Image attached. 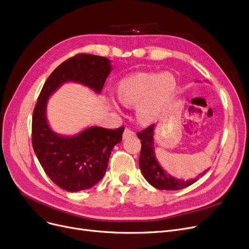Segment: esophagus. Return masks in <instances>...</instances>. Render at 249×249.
<instances>
[{
  "label": "esophagus",
  "mask_w": 249,
  "mask_h": 249,
  "mask_svg": "<svg viewBox=\"0 0 249 249\" xmlns=\"http://www.w3.org/2000/svg\"><path fill=\"white\" fill-rule=\"evenodd\" d=\"M134 135H135V133H134L132 130H130V129L126 128L124 133H123V139H127L128 137H131V136H134Z\"/></svg>",
  "instance_id": "1"
}]
</instances>
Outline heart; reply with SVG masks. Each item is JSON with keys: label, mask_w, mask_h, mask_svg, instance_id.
Instances as JSON below:
<instances>
[{"label": "heart", "mask_w": 249, "mask_h": 249, "mask_svg": "<svg viewBox=\"0 0 249 249\" xmlns=\"http://www.w3.org/2000/svg\"><path fill=\"white\" fill-rule=\"evenodd\" d=\"M177 91V80L171 73H138L118 83L117 98L125 107H134L137 120L143 125L157 122L172 103ZM111 106H118L111 101Z\"/></svg>", "instance_id": "obj_1"}]
</instances>
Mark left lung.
Listing matches in <instances>:
<instances>
[{"mask_svg": "<svg viewBox=\"0 0 249 249\" xmlns=\"http://www.w3.org/2000/svg\"><path fill=\"white\" fill-rule=\"evenodd\" d=\"M200 82V81H196ZM155 125H151L142 132H139L137 136L142 139V150L139 156V168L143 177L149 183L160 190H179L185 188L194 182L197 178L190 180H183L175 178L161 167L156 158L154 136H155Z\"/></svg>", "mask_w": 249, "mask_h": 249, "instance_id": "8db88e82", "label": "left lung"}]
</instances>
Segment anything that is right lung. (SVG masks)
Instances as JSON below:
<instances>
[{
  "mask_svg": "<svg viewBox=\"0 0 249 249\" xmlns=\"http://www.w3.org/2000/svg\"><path fill=\"white\" fill-rule=\"evenodd\" d=\"M105 57L80 53L58 66L44 84L32 115V146L50 179L62 189L77 192L91 188L104 177L111 151L120 143L124 127L110 130L86 127L73 135L53 130L47 117L49 99L65 83L86 86L101 93L113 67Z\"/></svg>",
  "mask_w": 249,
  "mask_h": 249,
  "instance_id": "1",
  "label": "right lung"
}]
</instances>
